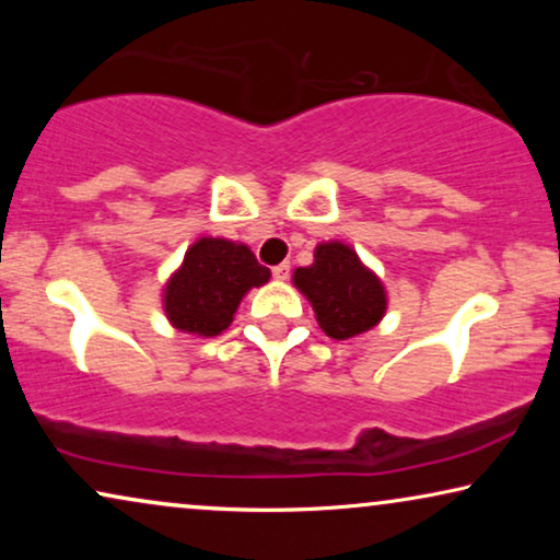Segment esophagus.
Here are the masks:
<instances>
[{
  "mask_svg": "<svg viewBox=\"0 0 560 560\" xmlns=\"http://www.w3.org/2000/svg\"><path fill=\"white\" fill-rule=\"evenodd\" d=\"M272 278L275 280H288L290 278V265L288 262H282V265H278V267H272Z\"/></svg>",
  "mask_w": 560,
  "mask_h": 560,
  "instance_id": "34e87169",
  "label": "esophagus"
}]
</instances>
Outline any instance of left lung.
I'll use <instances>...</instances> for the list:
<instances>
[{
  "label": "left lung",
  "mask_w": 560,
  "mask_h": 560,
  "mask_svg": "<svg viewBox=\"0 0 560 560\" xmlns=\"http://www.w3.org/2000/svg\"><path fill=\"white\" fill-rule=\"evenodd\" d=\"M293 282L316 311L318 326L336 341L370 331L387 311L382 280L343 242L318 244L313 265L298 267Z\"/></svg>",
  "instance_id": "left-lung-1"
}]
</instances>
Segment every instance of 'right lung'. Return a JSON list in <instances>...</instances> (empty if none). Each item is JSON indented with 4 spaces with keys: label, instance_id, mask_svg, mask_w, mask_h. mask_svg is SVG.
I'll return each instance as SVG.
<instances>
[{
    "label": "right lung",
    "instance_id": "add662e5",
    "mask_svg": "<svg viewBox=\"0 0 560 560\" xmlns=\"http://www.w3.org/2000/svg\"><path fill=\"white\" fill-rule=\"evenodd\" d=\"M267 280L270 270L257 262L247 244L201 236L165 282V316L183 334L219 336L234 320L247 290Z\"/></svg>",
    "mask_w": 560,
    "mask_h": 560
}]
</instances>
